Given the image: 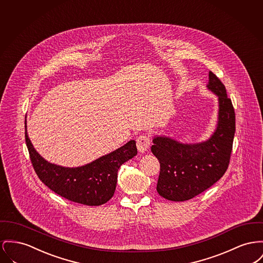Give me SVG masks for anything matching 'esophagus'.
<instances>
[{"instance_id": "1", "label": "esophagus", "mask_w": 263, "mask_h": 263, "mask_svg": "<svg viewBox=\"0 0 263 263\" xmlns=\"http://www.w3.org/2000/svg\"><path fill=\"white\" fill-rule=\"evenodd\" d=\"M136 145H137V148H138L140 153H145L150 148L151 140L146 135H141L136 140Z\"/></svg>"}]
</instances>
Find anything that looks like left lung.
Returning <instances> with one entry per match:
<instances>
[{
	"instance_id": "8db88e82",
	"label": "left lung",
	"mask_w": 263,
	"mask_h": 263,
	"mask_svg": "<svg viewBox=\"0 0 263 263\" xmlns=\"http://www.w3.org/2000/svg\"><path fill=\"white\" fill-rule=\"evenodd\" d=\"M206 88L218 101L216 129L210 138L189 144L164 135L153 137L151 151L160 162L157 192L169 201L193 199L216 183L229 167L235 132L234 109L224 85L212 71Z\"/></svg>"
}]
</instances>
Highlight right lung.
I'll return each mask as SVG.
<instances>
[{
  "mask_svg": "<svg viewBox=\"0 0 263 263\" xmlns=\"http://www.w3.org/2000/svg\"><path fill=\"white\" fill-rule=\"evenodd\" d=\"M25 129L31 164L40 180L64 199L86 205H100L107 202L116 189L118 169L137 155L136 142L130 140L122 147L86 165L62 167L49 163L37 153L28 135L27 120Z\"/></svg>",
  "mask_w": 263,
  "mask_h": 263,
  "instance_id": "right-lung-1",
  "label": "right lung"
}]
</instances>
